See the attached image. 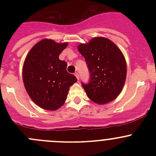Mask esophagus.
<instances>
[{"label": "esophagus", "mask_w": 156, "mask_h": 156, "mask_svg": "<svg viewBox=\"0 0 156 156\" xmlns=\"http://www.w3.org/2000/svg\"><path fill=\"white\" fill-rule=\"evenodd\" d=\"M75 76H76V78H77V79H79V78H80V76H79V74L78 73V72H75Z\"/></svg>", "instance_id": "esophagus-1"}]
</instances>
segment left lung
I'll return each mask as SVG.
<instances>
[{
    "label": "left lung",
    "instance_id": "8db88e82",
    "mask_svg": "<svg viewBox=\"0 0 156 156\" xmlns=\"http://www.w3.org/2000/svg\"><path fill=\"white\" fill-rule=\"evenodd\" d=\"M90 72L88 84L81 83L88 98L99 104L114 100L122 92L127 75L125 56L109 39L94 37L78 47Z\"/></svg>",
    "mask_w": 156,
    "mask_h": 156
}]
</instances>
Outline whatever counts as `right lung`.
Masks as SVG:
<instances>
[{"instance_id": "right-lung-1", "label": "right lung", "mask_w": 156, "mask_h": 156, "mask_svg": "<svg viewBox=\"0 0 156 156\" xmlns=\"http://www.w3.org/2000/svg\"><path fill=\"white\" fill-rule=\"evenodd\" d=\"M68 46L51 39H44L28 53L23 68V79L32 101L47 110L58 109L66 100L69 87L76 77L66 70V61L59 56Z\"/></svg>"}]
</instances>
